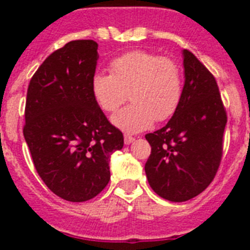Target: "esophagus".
Returning a JSON list of instances; mask_svg holds the SVG:
<instances>
[{
    "label": "esophagus",
    "instance_id": "34e87169",
    "mask_svg": "<svg viewBox=\"0 0 250 250\" xmlns=\"http://www.w3.org/2000/svg\"><path fill=\"white\" fill-rule=\"evenodd\" d=\"M134 140H135V138H132V136L127 135V134H125V135H124V143H125V144H126V145L131 144V143Z\"/></svg>",
    "mask_w": 250,
    "mask_h": 250
}]
</instances>
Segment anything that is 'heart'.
I'll use <instances>...</instances> for the list:
<instances>
[{
    "instance_id": "b5f03b06",
    "label": "heart",
    "mask_w": 250,
    "mask_h": 250,
    "mask_svg": "<svg viewBox=\"0 0 250 250\" xmlns=\"http://www.w3.org/2000/svg\"><path fill=\"white\" fill-rule=\"evenodd\" d=\"M111 74L96 72L91 90L95 100L107 112L116 111L127 99L132 104L111 118L125 132L149 129L154 120L165 121L175 114L184 92L182 66L171 57L147 51H130L110 62Z\"/></svg>"
}]
</instances>
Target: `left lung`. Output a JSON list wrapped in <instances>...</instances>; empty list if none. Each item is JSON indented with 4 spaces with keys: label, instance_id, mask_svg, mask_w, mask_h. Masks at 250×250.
Wrapping results in <instances>:
<instances>
[{
    "label": "left lung",
    "instance_id": "left-lung-1",
    "mask_svg": "<svg viewBox=\"0 0 250 250\" xmlns=\"http://www.w3.org/2000/svg\"><path fill=\"white\" fill-rule=\"evenodd\" d=\"M184 57L180 106L160 130L145 135L151 154L147 182L159 196L182 203L199 195L213 182L223 155L227 111L215 77L190 51Z\"/></svg>",
    "mask_w": 250,
    "mask_h": 250
}]
</instances>
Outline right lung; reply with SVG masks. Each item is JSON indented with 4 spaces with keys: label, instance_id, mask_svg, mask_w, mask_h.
Returning a JSON list of instances; mask_svg holds the SVG:
<instances>
[{
    "label": "right lung",
    "instance_id": "obj_1",
    "mask_svg": "<svg viewBox=\"0 0 250 250\" xmlns=\"http://www.w3.org/2000/svg\"><path fill=\"white\" fill-rule=\"evenodd\" d=\"M98 43L70 41L37 68L27 89L23 136L40 178L68 202L90 200L110 180V155L124 146L95 100Z\"/></svg>",
    "mask_w": 250,
    "mask_h": 250
}]
</instances>
